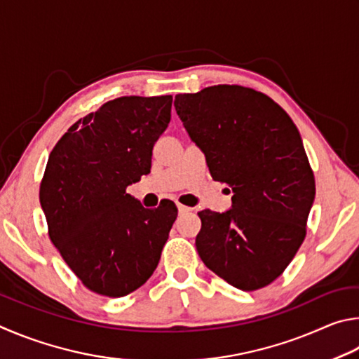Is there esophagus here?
I'll list each match as a JSON object with an SVG mask.
<instances>
[{
  "label": "esophagus",
  "mask_w": 359,
  "mask_h": 359,
  "mask_svg": "<svg viewBox=\"0 0 359 359\" xmlns=\"http://www.w3.org/2000/svg\"><path fill=\"white\" fill-rule=\"evenodd\" d=\"M176 206H178V211H180V215H184V212H189V211H191V208H187V206L181 205V203H176Z\"/></svg>",
  "instance_id": "1"
}]
</instances>
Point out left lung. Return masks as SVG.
<instances>
[{
  "label": "left lung",
  "mask_w": 359,
  "mask_h": 359,
  "mask_svg": "<svg viewBox=\"0 0 359 359\" xmlns=\"http://www.w3.org/2000/svg\"><path fill=\"white\" fill-rule=\"evenodd\" d=\"M175 109L212 180L233 192L229 211L198 212L200 259L240 290L269 285L303 244L316 198L297 126L271 97L240 85L178 94Z\"/></svg>",
  "instance_id": "1"
}]
</instances>
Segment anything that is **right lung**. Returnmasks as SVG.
I'll return each instance as SVG.
<instances>
[{
    "mask_svg": "<svg viewBox=\"0 0 359 359\" xmlns=\"http://www.w3.org/2000/svg\"><path fill=\"white\" fill-rule=\"evenodd\" d=\"M172 96H124L67 129L48 156L39 200L48 236L86 288L119 298L159 263L178 208H143L126 192L149 173L170 123Z\"/></svg>",
    "mask_w": 359,
    "mask_h": 359,
    "instance_id": "add662e5",
    "label": "right lung"
}]
</instances>
